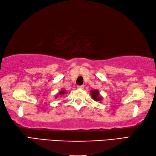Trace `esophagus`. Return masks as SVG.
I'll list each match as a JSON object with an SVG mask.
<instances>
[{
    "mask_svg": "<svg viewBox=\"0 0 156 156\" xmlns=\"http://www.w3.org/2000/svg\"><path fill=\"white\" fill-rule=\"evenodd\" d=\"M84 88V85H80V86H78V88L79 89H83Z\"/></svg>",
    "mask_w": 156,
    "mask_h": 156,
    "instance_id": "1",
    "label": "esophagus"
}]
</instances>
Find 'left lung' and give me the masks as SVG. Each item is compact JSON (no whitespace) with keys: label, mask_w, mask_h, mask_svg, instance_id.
<instances>
[{"label":"left lung","mask_w":156,"mask_h":156,"mask_svg":"<svg viewBox=\"0 0 156 156\" xmlns=\"http://www.w3.org/2000/svg\"><path fill=\"white\" fill-rule=\"evenodd\" d=\"M90 95L92 97V98L97 101H101L103 99V97L100 96L99 90H90Z\"/></svg>","instance_id":"left-lung-1"}]
</instances>
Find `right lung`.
I'll return each instance as SVG.
<instances>
[{
  "label": "right lung",
  "mask_w": 156,
  "mask_h": 156,
  "mask_svg": "<svg viewBox=\"0 0 156 156\" xmlns=\"http://www.w3.org/2000/svg\"><path fill=\"white\" fill-rule=\"evenodd\" d=\"M66 90H61L60 92L59 93V94H60V95H62V94H66ZM58 95V94H57Z\"/></svg>",
  "instance_id": "1"
}]
</instances>
